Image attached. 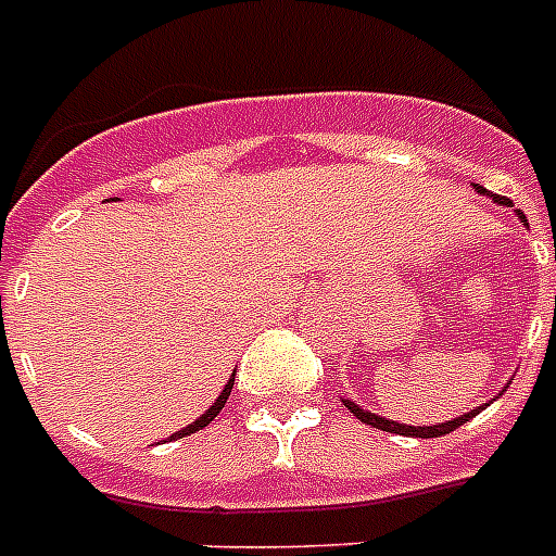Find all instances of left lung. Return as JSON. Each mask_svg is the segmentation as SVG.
Returning a JSON list of instances; mask_svg holds the SVG:
<instances>
[{
  "label": "left lung",
  "mask_w": 556,
  "mask_h": 556,
  "mask_svg": "<svg viewBox=\"0 0 556 556\" xmlns=\"http://www.w3.org/2000/svg\"><path fill=\"white\" fill-rule=\"evenodd\" d=\"M476 192H482V195H491L496 204H502V207H514L510 204V199H505V195H496V192H488L482 185H476ZM517 216L526 222V216L517 210ZM505 392V389H502ZM343 406H349V413H355V418H361L364 424H369V427H378V430H387V432H397V435H409V439H439V435H447V432L458 430L462 424H467L473 415H479L488 404L476 406V409H470V413L458 415V418H453V421H444V424H432V427H409V424H397V421H389V418H383V415H375V413H366V409H361V404H355V401H349V397H343Z\"/></svg>",
  "instance_id": "left-lung-1"
}]
</instances>
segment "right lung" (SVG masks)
<instances>
[{"mask_svg": "<svg viewBox=\"0 0 556 556\" xmlns=\"http://www.w3.org/2000/svg\"><path fill=\"white\" fill-rule=\"evenodd\" d=\"M230 389H233V375H230V380H227V383H225V389H222V395L216 397V404L210 406V409H207V413H204V415H199V418H195V421H192V424H187L185 430L173 432V435H169V441H176V439H185V435H190V432L201 430V427H207V424L213 421V418H216L218 413H222V406L227 404V395H230Z\"/></svg>", "mask_w": 556, "mask_h": 556, "instance_id": "right-lung-1", "label": "right lung"}]
</instances>
